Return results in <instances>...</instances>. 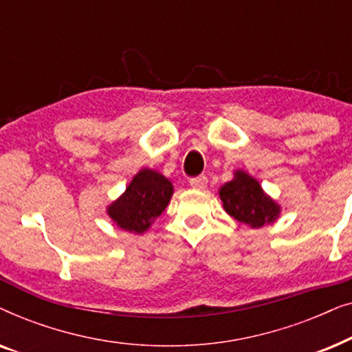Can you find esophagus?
Listing matches in <instances>:
<instances>
[{"label":"esophagus","mask_w":352,"mask_h":352,"mask_svg":"<svg viewBox=\"0 0 352 352\" xmlns=\"http://www.w3.org/2000/svg\"><path fill=\"white\" fill-rule=\"evenodd\" d=\"M189 182H190V187H194V189L204 190V189H206V186H208V177H206L205 175H201V176L192 177Z\"/></svg>","instance_id":"34e87169"}]
</instances>
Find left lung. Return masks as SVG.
Returning a JSON list of instances; mask_svg holds the SVG:
<instances>
[{
    "instance_id": "obj_1",
    "label": "left lung",
    "mask_w": 352,
    "mask_h": 352,
    "mask_svg": "<svg viewBox=\"0 0 352 352\" xmlns=\"http://www.w3.org/2000/svg\"><path fill=\"white\" fill-rule=\"evenodd\" d=\"M219 197L230 216L252 228L272 223L280 211V206L264 194L258 181L243 171L235 173L234 179L221 187Z\"/></svg>"
}]
</instances>
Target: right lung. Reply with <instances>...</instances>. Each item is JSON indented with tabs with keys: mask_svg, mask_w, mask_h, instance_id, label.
Returning a JSON list of instances; mask_svg holds the SVG:
<instances>
[{
	"mask_svg": "<svg viewBox=\"0 0 352 352\" xmlns=\"http://www.w3.org/2000/svg\"><path fill=\"white\" fill-rule=\"evenodd\" d=\"M171 182L160 173L141 170L124 194L109 206V216L118 228L141 234L158 218L171 199Z\"/></svg>",
	"mask_w": 352,
	"mask_h": 352,
	"instance_id": "right-lung-1",
	"label": "right lung"
}]
</instances>
